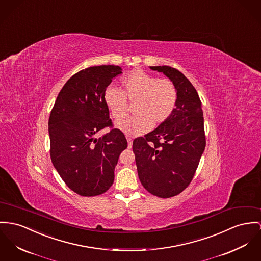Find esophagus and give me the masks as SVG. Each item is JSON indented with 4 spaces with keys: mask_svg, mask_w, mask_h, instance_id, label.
<instances>
[{
    "mask_svg": "<svg viewBox=\"0 0 261 261\" xmlns=\"http://www.w3.org/2000/svg\"><path fill=\"white\" fill-rule=\"evenodd\" d=\"M127 142H128V148H132L133 140L131 138H127Z\"/></svg>",
    "mask_w": 261,
    "mask_h": 261,
    "instance_id": "34e87169",
    "label": "esophagus"
}]
</instances>
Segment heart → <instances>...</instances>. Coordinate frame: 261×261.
<instances>
[{
    "mask_svg": "<svg viewBox=\"0 0 261 261\" xmlns=\"http://www.w3.org/2000/svg\"><path fill=\"white\" fill-rule=\"evenodd\" d=\"M121 84L122 91L115 86L106 87L103 99L115 120H120L126 114L127 100L135 102V115L115 124L126 135L145 134L151 126H159L173 114L178 100V91L173 81L135 70L125 76Z\"/></svg>",
    "mask_w": 261,
    "mask_h": 261,
    "instance_id": "1",
    "label": "heart"
}]
</instances>
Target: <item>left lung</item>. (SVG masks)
<instances>
[{"instance_id": "1", "label": "left lung", "mask_w": 261, "mask_h": 261, "mask_svg": "<svg viewBox=\"0 0 261 261\" xmlns=\"http://www.w3.org/2000/svg\"><path fill=\"white\" fill-rule=\"evenodd\" d=\"M150 68L174 82L178 100L168 120L133 141V152L143 187L167 199L179 195L193 180L205 147L203 113L197 90L178 69Z\"/></svg>"}]
</instances>
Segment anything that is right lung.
Segmentation results:
<instances>
[{"instance_id":"obj_1","label":"right lung","mask_w":261,"mask_h":261,"mask_svg":"<svg viewBox=\"0 0 261 261\" xmlns=\"http://www.w3.org/2000/svg\"><path fill=\"white\" fill-rule=\"evenodd\" d=\"M121 73L118 65L81 70L63 85L50 112L51 162L67 187L83 197L98 196L112 186L121 152L127 148L119 129L95 137L103 128L111 126L103 95Z\"/></svg>"}]
</instances>
